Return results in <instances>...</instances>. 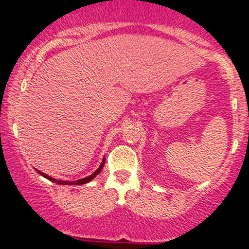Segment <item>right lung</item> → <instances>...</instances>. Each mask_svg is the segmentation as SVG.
I'll list each match as a JSON object with an SVG mask.
<instances>
[{
	"mask_svg": "<svg viewBox=\"0 0 249 249\" xmlns=\"http://www.w3.org/2000/svg\"><path fill=\"white\" fill-rule=\"evenodd\" d=\"M104 162H105V158H103L101 166L97 168V170L92 174H91V176L85 177V178H83V179L76 180V181H64V180H57L55 178H51V177L48 176V174L41 172V171H38V170H36V171L41 174V176L44 177V178H47L48 180H50V181H53V182H56V184H58V185H83V184H87V182H89V181H91L92 179H95V177H97V174H99V172L103 170V167H104Z\"/></svg>",
	"mask_w": 249,
	"mask_h": 249,
	"instance_id": "right-lung-1",
	"label": "right lung"
}]
</instances>
